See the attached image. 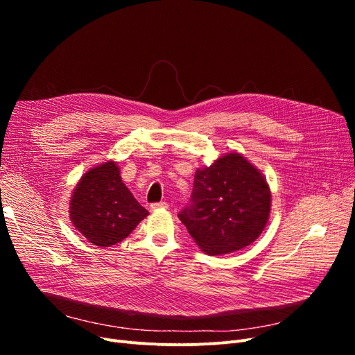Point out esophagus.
I'll use <instances>...</instances> for the list:
<instances>
[{"label":"esophagus","mask_w":355,"mask_h":355,"mask_svg":"<svg viewBox=\"0 0 355 355\" xmlns=\"http://www.w3.org/2000/svg\"><path fill=\"white\" fill-rule=\"evenodd\" d=\"M168 204L166 201H159V202H153L151 204V209L157 210V209H167Z\"/></svg>","instance_id":"34e87169"}]
</instances>
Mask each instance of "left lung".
Masks as SVG:
<instances>
[{
	"instance_id": "obj_1",
	"label": "left lung",
	"mask_w": 355,
	"mask_h": 355,
	"mask_svg": "<svg viewBox=\"0 0 355 355\" xmlns=\"http://www.w3.org/2000/svg\"><path fill=\"white\" fill-rule=\"evenodd\" d=\"M271 209L266 180L240 154L198 168L188 206L178 214L202 252L227 254L252 244Z\"/></svg>"
}]
</instances>
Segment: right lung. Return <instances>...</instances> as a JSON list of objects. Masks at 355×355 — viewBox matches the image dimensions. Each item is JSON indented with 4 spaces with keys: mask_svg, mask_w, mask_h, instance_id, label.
<instances>
[{
    "mask_svg": "<svg viewBox=\"0 0 355 355\" xmlns=\"http://www.w3.org/2000/svg\"><path fill=\"white\" fill-rule=\"evenodd\" d=\"M148 216L123 184L114 161L87 171L71 198V220L94 245L111 247L123 241Z\"/></svg>",
    "mask_w": 355,
    "mask_h": 355,
    "instance_id": "obj_1",
    "label": "right lung"
}]
</instances>
